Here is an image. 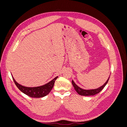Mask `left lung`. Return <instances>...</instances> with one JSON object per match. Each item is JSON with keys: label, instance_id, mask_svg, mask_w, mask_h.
I'll list each match as a JSON object with an SVG mask.
<instances>
[{"label": "left lung", "instance_id": "8db88e82", "mask_svg": "<svg viewBox=\"0 0 127 127\" xmlns=\"http://www.w3.org/2000/svg\"><path fill=\"white\" fill-rule=\"evenodd\" d=\"M110 78V77L109 78L107 79L106 80V82L103 84L102 86L101 87H99L97 88H96V89H92V90H84L83 89V88L79 87L78 86H77L76 84L74 82V80H72V84L73 86H74L75 90L77 92V93L80 95H83V96H91V95H94L95 94H96L98 93L99 92H100L103 88L106 85V84L109 81V79Z\"/></svg>", "mask_w": 127, "mask_h": 127}]
</instances>
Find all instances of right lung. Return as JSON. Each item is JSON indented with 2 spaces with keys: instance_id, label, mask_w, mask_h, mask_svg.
<instances>
[{
  "instance_id": "1",
  "label": "right lung",
  "mask_w": 127,
  "mask_h": 127,
  "mask_svg": "<svg viewBox=\"0 0 127 127\" xmlns=\"http://www.w3.org/2000/svg\"><path fill=\"white\" fill-rule=\"evenodd\" d=\"M12 77L15 85H16L18 89L22 92L23 93L31 97L39 98L45 96L47 95L50 92L52 88L54 86L56 80L58 77V76H57L54 79H53L50 82L45 84V85L33 87H29L21 85V84H18L15 80L13 76Z\"/></svg>"
}]
</instances>
